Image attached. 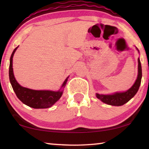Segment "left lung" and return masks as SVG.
<instances>
[{
  "instance_id": "left-lung-1",
  "label": "left lung",
  "mask_w": 149,
  "mask_h": 149,
  "mask_svg": "<svg viewBox=\"0 0 149 149\" xmlns=\"http://www.w3.org/2000/svg\"><path fill=\"white\" fill-rule=\"evenodd\" d=\"M139 51L137 48H136ZM142 77V69L139 58H138V75L135 84L127 91L115 93L112 95H100L97 93L96 97L106 104L112 106H122L127 102L134 97L140 87Z\"/></svg>"
}]
</instances>
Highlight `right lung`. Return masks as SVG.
<instances>
[{
    "mask_svg": "<svg viewBox=\"0 0 149 149\" xmlns=\"http://www.w3.org/2000/svg\"><path fill=\"white\" fill-rule=\"evenodd\" d=\"M17 47L12 52L10 59L9 66V78L10 81L13 88L14 91L16 93L17 97L27 106L33 108H47L51 107L58 100L63 93L62 88H64L66 84L68 77L63 83L61 88L58 91H37L28 89L20 85L17 82L14 75L13 68H12V58L17 49Z\"/></svg>",
    "mask_w": 149,
    "mask_h": 149,
    "instance_id": "1",
    "label": "right lung"
}]
</instances>
